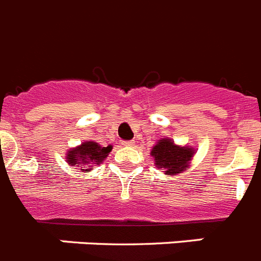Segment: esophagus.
I'll return each mask as SVG.
<instances>
[{"label": "esophagus", "mask_w": 261, "mask_h": 261, "mask_svg": "<svg viewBox=\"0 0 261 261\" xmlns=\"http://www.w3.org/2000/svg\"><path fill=\"white\" fill-rule=\"evenodd\" d=\"M122 145H124V146H132V145H135V141H124V142H122Z\"/></svg>", "instance_id": "1"}]
</instances>
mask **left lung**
<instances>
[{
  "label": "left lung",
  "instance_id": "8db88e82",
  "mask_svg": "<svg viewBox=\"0 0 261 261\" xmlns=\"http://www.w3.org/2000/svg\"><path fill=\"white\" fill-rule=\"evenodd\" d=\"M195 150L191 146L175 145L170 139H162L153 146L150 155H153L155 166L165 170V174L175 175L188 170L190 160Z\"/></svg>",
  "mask_w": 261,
  "mask_h": 261
}]
</instances>
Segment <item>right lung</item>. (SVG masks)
Segmentation results:
<instances>
[{"label":"right lung","mask_w":261,"mask_h":261,"mask_svg":"<svg viewBox=\"0 0 261 261\" xmlns=\"http://www.w3.org/2000/svg\"><path fill=\"white\" fill-rule=\"evenodd\" d=\"M112 150V146H100L95 141H86L82 145L68 150L66 155L67 162L70 165H77V168H83L80 170H91V165L103 162Z\"/></svg>","instance_id":"right-lung-1"}]
</instances>
